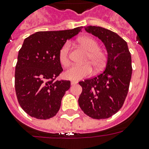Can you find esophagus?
Listing matches in <instances>:
<instances>
[{
	"label": "esophagus",
	"mask_w": 149,
	"mask_h": 149,
	"mask_svg": "<svg viewBox=\"0 0 149 149\" xmlns=\"http://www.w3.org/2000/svg\"><path fill=\"white\" fill-rule=\"evenodd\" d=\"M77 84V82H76V81H72V82H71V84H72V86H73V85H75V84Z\"/></svg>",
	"instance_id": "34e87169"
}]
</instances>
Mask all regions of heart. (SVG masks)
I'll use <instances>...</instances> for the list:
<instances>
[{
    "label": "heart",
    "mask_w": 149,
    "mask_h": 149,
    "mask_svg": "<svg viewBox=\"0 0 149 149\" xmlns=\"http://www.w3.org/2000/svg\"><path fill=\"white\" fill-rule=\"evenodd\" d=\"M79 45L86 51H89L86 62H89L96 69H99L104 65L105 60L104 54L99 49V45L95 39L89 36L81 37L77 40ZM69 42H65L60 49L58 58L63 66L69 64ZM89 63L84 65H74L68 68L65 72V77L72 81H78L84 77H88L93 74V68Z\"/></svg>",
    "instance_id": "heart-1"
}]
</instances>
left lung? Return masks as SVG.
<instances>
[{
	"label": "left lung",
	"instance_id": "left-lung-1",
	"mask_svg": "<svg viewBox=\"0 0 149 149\" xmlns=\"http://www.w3.org/2000/svg\"><path fill=\"white\" fill-rule=\"evenodd\" d=\"M84 28L102 41L107 60L103 72L79 82L82 86L79 106L93 119H107L120 110L127 95L132 74L131 53L125 41L111 30L96 26Z\"/></svg>",
	"mask_w": 149,
	"mask_h": 149
}]
</instances>
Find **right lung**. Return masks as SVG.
Masks as SVG:
<instances>
[{
    "mask_svg": "<svg viewBox=\"0 0 149 149\" xmlns=\"http://www.w3.org/2000/svg\"><path fill=\"white\" fill-rule=\"evenodd\" d=\"M81 29L39 31L24 41L15 66V88L18 103L30 116L48 119L60 110L71 83L55 80L63 72L59 51Z\"/></svg>",
    "mask_w": 149,
    "mask_h": 149,
    "instance_id": "1",
    "label": "right lung"
}]
</instances>
